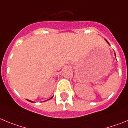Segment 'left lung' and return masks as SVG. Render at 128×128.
Segmentation results:
<instances>
[{"label":"left lung","mask_w":128,"mask_h":128,"mask_svg":"<svg viewBox=\"0 0 128 128\" xmlns=\"http://www.w3.org/2000/svg\"><path fill=\"white\" fill-rule=\"evenodd\" d=\"M106 42H108V44H109V43H108V41H107V40H106Z\"/></svg>","instance_id":"8db88e82"}]
</instances>
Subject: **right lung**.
<instances>
[{"label":"right lung","mask_w":128,"mask_h":128,"mask_svg":"<svg viewBox=\"0 0 128 128\" xmlns=\"http://www.w3.org/2000/svg\"><path fill=\"white\" fill-rule=\"evenodd\" d=\"M53 98V97H52V98H50V99H52V98ZM49 99H48V100H49ZM29 100V101H30V102H32V101H31V100Z\"/></svg>","instance_id":"obj_1"}]
</instances>
